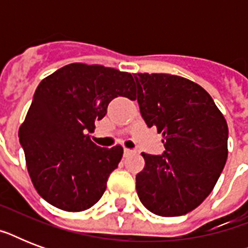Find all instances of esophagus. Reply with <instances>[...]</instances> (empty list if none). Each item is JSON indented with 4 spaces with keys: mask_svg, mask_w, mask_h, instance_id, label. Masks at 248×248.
Returning a JSON list of instances; mask_svg holds the SVG:
<instances>
[{
    "mask_svg": "<svg viewBox=\"0 0 248 248\" xmlns=\"http://www.w3.org/2000/svg\"><path fill=\"white\" fill-rule=\"evenodd\" d=\"M135 153H136L135 151H132V149H128V148H124V157H128V155H135Z\"/></svg>",
    "mask_w": 248,
    "mask_h": 248,
    "instance_id": "1",
    "label": "esophagus"
}]
</instances>
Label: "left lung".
Returning a JSON list of instances; mask_svg holds the SVG:
<instances>
[{
    "instance_id": "left-lung-1",
    "label": "left lung",
    "mask_w": 248,
    "mask_h": 248,
    "mask_svg": "<svg viewBox=\"0 0 248 248\" xmlns=\"http://www.w3.org/2000/svg\"><path fill=\"white\" fill-rule=\"evenodd\" d=\"M140 113L165 140L163 155L143 153L136 175L141 203L159 216H181L212 192L228 158V124L204 89L179 76L138 73Z\"/></svg>"
}]
</instances>
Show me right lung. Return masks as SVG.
Masks as SVG:
<instances>
[{
  "label": "right lung",
  "mask_w": 248,
  "mask_h": 248,
  "mask_svg": "<svg viewBox=\"0 0 248 248\" xmlns=\"http://www.w3.org/2000/svg\"><path fill=\"white\" fill-rule=\"evenodd\" d=\"M130 73L103 65L68 64L37 87L19 140L34 188L45 201L69 212L100 200L124 148H100L86 132L107 114L117 96L132 99Z\"/></svg>",
  "instance_id": "right-lung-1"
}]
</instances>
